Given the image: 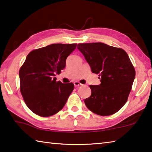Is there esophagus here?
Here are the masks:
<instances>
[{
  "label": "esophagus",
  "instance_id": "obj_1",
  "mask_svg": "<svg viewBox=\"0 0 152 152\" xmlns=\"http://www.w3.org/2000/svg\"><path fill=\"white\" fill-rule=\"evenodd\" d=\"M74 86H75V87H78L79 86H81L82 85V84L80 83V82H78V81L74 82Z\"/></svg>",
  "mask_w": 152,
  "mask_h": 152
}]
</instances>
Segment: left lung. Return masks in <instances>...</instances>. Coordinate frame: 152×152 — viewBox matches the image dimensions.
I'll return each mask as SVG.
<instances>
[{
    "instance_id": "8db88e82",
    "label": "left lung",
    "mask_w": 152,
    "mask_h": 152,
    "mask_svg": "<svg viewBox=\"0 0 152 152\" xmlns=\"http://www.w3.org/2000/svg\"><path fill=\"white\" fill-rule=\"evenodd\" d=\"M93 73L101 76L99 85H91V96L84 100L87 108L101 116L114 114L124 106L132 88L135 71L123 49L103 43H79Z\"/></svg>"
}]
</instances>
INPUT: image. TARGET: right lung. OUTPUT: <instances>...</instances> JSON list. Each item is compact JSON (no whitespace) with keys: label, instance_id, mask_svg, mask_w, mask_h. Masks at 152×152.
<instances>
[{"label":"right lung","instance_id":"1","mask_svg":"<svg viewBox=\"0 0 152 152\" xmlns=\"http://www.w3.org/2000/svg\"><path fill=\"white\" fill-rule=\"evenodd\" d=\"M76 43H54L31 51L19 70L20 91L28 108L41 117H50L64 107L74 84L56 82Z\"/></svg>","mask_w":152,"mask_h":152}]
</instances>
